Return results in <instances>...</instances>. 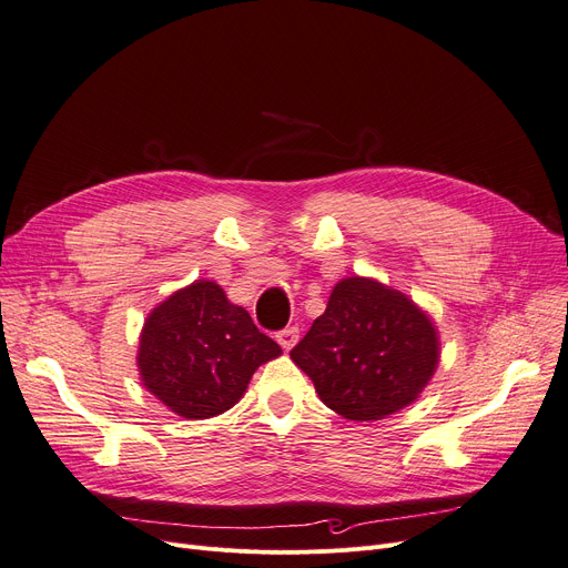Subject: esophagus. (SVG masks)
I'll return each mask as SVG.
<instances>
[{"mask_svg":"<svg viewBox=\"0 0 568 568\" xmlns=\"http://www.w3.org/2000/svg\"><path fill=\"white\" fill-rule=\"evenodd\" d=\"M276 341L283 349H292L296 345V341H300V326H287V329L276 334Z\"/></svg>","mask_w":568,"mask_h":568,"instance_id":"esophagus-1","label":"esophagus"}]
</instances>
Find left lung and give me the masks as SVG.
I'll use <instances>...</instances> for the list:
<instances>
[{"instance_id":"1","label":"left lung","mask_w":568,"mask_h":568,"mask_svg":"<svg viewBox=\"0 0 568 568\" xmlns=\"http://www.w3.org/2000/svg\"><path fill=\"white\" fill-rule=\"evenodd\" d=\"M439 349L435 322L405 292L347 276L290 356L343 419L379 422L422 396Z\"/></svg>"}]
</instances>
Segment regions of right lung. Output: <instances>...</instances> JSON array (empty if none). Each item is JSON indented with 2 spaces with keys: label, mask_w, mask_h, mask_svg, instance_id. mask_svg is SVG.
<instances>
[{
  "label": "right lung",
  "mask_w": 568,
  "mask_h": 568,
  "mask_svg": "<svg viewBox=\"0 0 568 568\" xmlns=\"http://www.w3.org/2000/svg\"><path fill=\"white\" fill-rule=\"evenodd\" d=\"M283 349L214 281L172 292L146 315L138 371L144 389L184 419H209L242 400L253 373Z\"/></svg>",
  "instance_id": "add662e5"
}]
</instances>
